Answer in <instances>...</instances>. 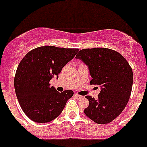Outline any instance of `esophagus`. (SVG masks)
Returning <instances> with one entry per match:
<instances>
[{"mask_svg": "<svg viewBox=\"0 0 147 147\" xmlns=\"http://www.w3.org/2000/svg\"><path fill=\"white\" fill-rule=\"evenodd\" d=\"M74 96H75V97H76V98H82V96H81V95L77 94V93H75V94H74Z\"/></svg>", "mask_w": 147, "mask_h": 147, "instance_id": "esophagus-1", "label": "esophagus"}]
</instances>
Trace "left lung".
I'll use <instances>...</instances> for the list:
<instances>
[{
    "mask_svg": "<svg viewBox=\"0 0 147 147\" xmlns=\"http://www.w3.org/2000/svg\"><path fill=\"white\" fill-rule=\"evenodd\" d=\"M76 58L88 65L92 77L90 84L101 87L96 99L85 96L89 106L84 112L97 124H108L121 113L129 101L133 83L132 68L121 54L105 48L82 49Z\"/></svg>",
    "mask_w": 147,
    "mask_h": 147,
    "instance_id": "1",
    "label": "left lung"
}]
</instances>
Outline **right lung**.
<instances>
[{
  "label": "right lung",
  "mask_w": 147,
  "mask_h": 147,
  "mask_svg": "<svg viewBox=\"0 0 147 147\" xmlns=\"http://www.w3.org/2000/svg\"><path fill=\"white\" fill-rule=\"evenodd\" d=\"M78 49L41 46L30 51L20 61L14 85L20 107L31 120L47 123L58 117L74 92L59 93L49 82L74 57Z\"/></svg>",
  "instance_id": "1"
}]
</instances>
